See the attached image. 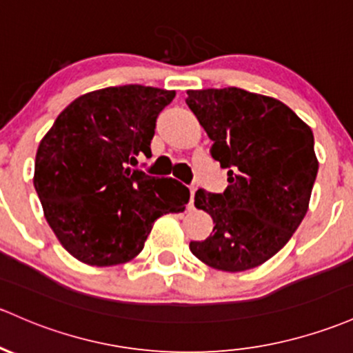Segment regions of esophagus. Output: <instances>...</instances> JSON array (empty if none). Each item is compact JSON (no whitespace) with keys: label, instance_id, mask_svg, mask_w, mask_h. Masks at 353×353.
Listing matches in <instances>:
<instances>
[{"label":"esophagus","instance_id":"34e87169","mask_svg":"<svg viewBox=\"0 0 353 353\" xmlns=\"http://www.w3.org/2000/svg\"><path fill=\"white\" fill-rule=\"evenodd\" d=\"M195 190H196L195 187H190V205H188L190 208H193V196H195Z\"/></svg>","mask_w":353,"mask_h":353}]
</instances>
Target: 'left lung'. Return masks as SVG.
I'll return each instance as SVG.
<instances>
[{"label":"left lung","mask_w":353,"mask_h":353,"mask_svg":"<svg viewBox=\"0 0 353 353\" xmlns=\"http://www.w3.org/2000/svg\"><path fill=\"white\" fill-rule=\"evenodd\" d=\"M187 104L227 168L223 193H195L214 221L190 251L207 266L237 272L281 251L308 212L318 160L312 128L274 97L237 87L187 90Z\"/></svg>","instance_id":"8db88e82"}]
</instances>
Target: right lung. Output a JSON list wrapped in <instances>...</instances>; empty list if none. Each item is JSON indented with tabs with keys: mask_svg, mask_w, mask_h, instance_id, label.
<instances>
[{
	"mask_svg": "<svg viewBox=\"0 0 353 353\" xmlns=\"http://www.w3.org/2000/svg\"><path fill=\"white\" fill-rule=\"evenodd\" d=\"M175 90L119 85L70 102L40 141L33 185L60 244L89 266H116L145 248L153 223L183 212L190 192L128 165L151 157L157 117Z\"/></svg>",
	"mask_w": 353,
	"mask_h": 353,
	"instance_id": "1",
	"label": "right lung"
}]
</instances>
